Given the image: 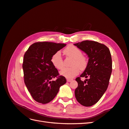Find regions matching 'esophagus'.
Masks as SVG:
<instances>
[{
  "label": "esophagus",
  "instance_id": "34e87169",
  "mask_svg": "<svg viewBox=\"0 0 129 129\" xmlns=\"http://www.w3.org/2000/svg\"><path fill=\"white\" fill-rule=\"evenodd\" d=\"M73 80V79H67V81L68 82H70V81Z\"/></svg>",
  "mask_w": 129,
  "mask_h": 129
}]
</instances>
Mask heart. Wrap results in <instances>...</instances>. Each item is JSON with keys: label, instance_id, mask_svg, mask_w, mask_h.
<instances>
[{"label": "heart", "instance_id": "heart-1", "mask_svg": "<svg viewBox=\"0 0 129 129\" xmlns=\"http://www.w3.org/2000/svg\"><path fill=\"white\" fill-rule=\"evenodd\" d=\"M64 54L68 57L73 58L71 68H65L60 72V74L68 79H70L79 74L80 70H84L87 64V60L86 57L83 55V52L77 47L74 45H70L64 50ZM51 62L54 67L61 70L63 67V61L59 51L56 52L52 56Z\"/></svg>", "mask_w": 129, "mask_h": 129}]
</instances>
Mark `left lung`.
I'll return each mask as SVG.
<instances>
[{
    "label": "left lung",
    "instance_id": "left-lung-1",
    "mask_svg": "<svg viewBox=\"0 0 129 129\" xmlns=\"http://www.w3.org/2000/svg\"><path fill=\"white\" fill-rule=\"evenodd\" d=\"M74 45L89 58L85 70L75 79L78 85L75 96L81 105L90 107L98 102L107 89L112 71L111 54L105 45L95 41L85 40ZM80 77L89 79L83 82Z\"/></svg>",
    "mask_w": 129,
    "mask_h": 129
}]
</instances>
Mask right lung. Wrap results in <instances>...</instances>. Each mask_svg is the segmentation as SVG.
Segmentation results:
<instances>
[{
	"mask_svg": "<svg viewBox=\"0 0 129 129\" xmlns=\"http://www.w3.org/2000/svg\"><path fill=\"white\" fill-rule=\"evenodd\" d=\"M66 45L48 42H37L25 52L22 65L24 81L36 101L43 104L51 101L59 87L66 83L65 77L59 75L51 62L52 56ZM55 77L57 79L51 80Z\"/></svg>",
	"mask_w": 129,
	"mask_h": 129,
	"instance_id": "obj_1",
	"label": "right lung"
}]
</instances>
